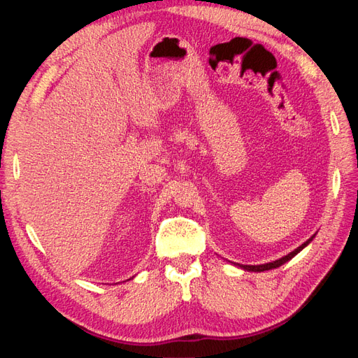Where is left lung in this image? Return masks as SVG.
Listing matches in <instances>:
<instances>
[{
  "label": "left lung",
  "mask_w": 358,
  "mask_h": 358,
  "mask_svg": "<svg viewBox=\"0 0 358 358\" xmlns=\"http://www.w3.org/2000/svg\"><path fill=\"white\" fill-rule=\"evenodd\" d=\"M313 237H315V234L310 236L305 243H301L299 248L294 249V251H291L289 254H287V255L282 257V258L275 259V262L264 263V264H257V266H248V264H239V263H231V262H229V263H231V264H234V266H237V267H241V268H243V270H248V272H257V273H258V272H266V270H272V268L280 267L282 264H285L287 262H289L291 258H294L300 251H303V249H305V248L313 241Z\"/></svg>",
  "instance_id": "8db88e82"
}]
</instances>
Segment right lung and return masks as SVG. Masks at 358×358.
I'll use <instances>...</instances> for the list:
<instances>
[{
    "instance_id": "obj_1",
    "label": "right lung",
    "mask_w": 358,
    "mask_h": 358,
    "mask_svg": "<svg viewBox=\"0 0 358 358\" xmlns=\"http://www.w3.org/2000/svg\"><path fill=\"white\" fill-rule=\"evenodd\" d=\"M127 280H129V279H127Z\"/></svg>"
}]
</instances>
